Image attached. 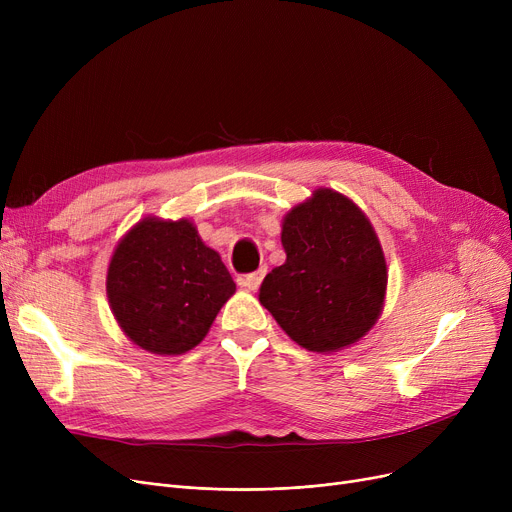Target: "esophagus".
Segmentation results:
<instances>
[{"instance_id": "esophagus-1", "label": "esophagus", "mask_w": 512, "mask_h": 512, "mask_svg": "<svg viewBox=\"0 0 512 512\" xmlns=\"http://www.w3.org/2000/svg\"><path fill=\"white\" fill-rule=\"evenodd\" d=\"M263 276H265V267H261V270H257V272H253V274L240 276V278H238V284H240L242 288H247V290H257L259 284H261V280H263Z\"/></svg>"}]
</instances>
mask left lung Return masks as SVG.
Returning <instances> with one entry per match:
<instances>
[{"mask_svg": "<svg viewBox=\"0 0 512 512\" xmlns=\"http://www.w3.org/2000/svg\"><path fill=\"white\" fill-rule=\"evenodd\" d=\"M286 261L265 276L259 303L313 353L363 338L384 309L386 259L367 215L348 197L317 188L282 222Z\"/></svg>", "mask_w": 512, "mask_h": 512, "instance_id": "left-lung-1", "label": "left lung"}]
</instances>
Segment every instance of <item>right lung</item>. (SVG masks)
<instances>
[{
    "label": "right lung",
    "instance_id": "1",
    "mask_svg": "<svg viewBox=\"0 0 512 512\" xmlns=\"http://www.w3.org/2000/svg\"><path fill=\"white\" fill-rule=\"evenodd\" d=\"M105 288L134 344L153 355H182L207 336L236 284L191 220L149 215L118 242Z\"/></svg>",
    "mask_w": 512,
    "mask_h": 512
}]
</instances>
